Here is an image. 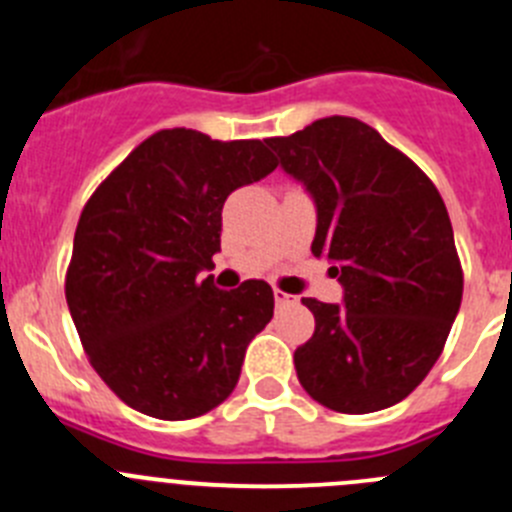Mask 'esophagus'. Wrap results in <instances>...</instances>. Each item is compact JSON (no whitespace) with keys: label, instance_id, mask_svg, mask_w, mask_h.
<instances>
[{"label":"esophagus","instance_id":"obj_1","mask_svg":"<svg viewBox=\"0 0 512 512\" xmlns=\"http://www.w3.org/2000/svg\"><path fill=\"white\" fill-rule=\"evenodd\" d=\"M274 302H277V307H287V305H295V297L287 295V292H282V289H274Z\"/></svg>","mask_w":512,"mask_h":512}]
</instances>
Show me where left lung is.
Instances as JSON below:
<instances>
[{
	"label": "left lung",
	"mask_w": 512,
	"mask_h": 512,
	"mask_svg": "<svg viewBox=\"0 0 512 512\" xmlns=\"http://www.w3.org/2000/svg\"><path fill=\"white\" fill-rule=\"evenodd\" d=\"M266 146L315 202L312 253L343 287L341 305L302 297L315 333L295 351L297 379L336 413L397 405L431 372L461 305L441 194L356 117H323Z\"/></svg>",
	"instance_id": "obj_1"
}]
</instances>
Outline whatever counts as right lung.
I'll list each match as a JSON object with an SVG mask.
<instances>
[{"instance_id": "add662e5", "label": "right lung", "mask_w": 512, "mask_h": 512, "mask_svg": "<svg viewBox=\"0 0 512 512\" xmlns=\"http://www.w3.org/2000/svg\"><path fill=\"white\" fill-rule=\"evenodd\" d=\"M274 169L261 140L161 130L84 205L66 302L94 372L138 413L197 418L235 390L274 292L264 279L225 292L205 271L215 269L228 194Z\"/></svg>"}]
</instances>
